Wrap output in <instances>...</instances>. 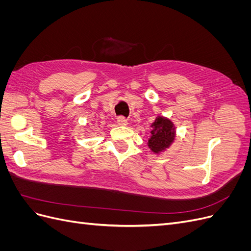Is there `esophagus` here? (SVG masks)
I'll use <instances>...</instances> for the list:
<instances>
[{"mask_svg": "<svg viewBox=\"0 0 251 251\" xmlns=\"http://www.w3.org/2000/svg\"><path fill=\"white\" fill-rule=\"evenodd\" d=\"M117 124H118L119 126H126V125H127V120H126L125 117L120 116V117H118V118H117Z\"/></svg>", "mask_w": 251, "mask_h": 251, "instance_id": "1", "label": "esophagus"}]
</instances>
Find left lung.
Returning <instances> with one entry per match:
<instances>
[{"mask_svg":"<svg viewBox=\"0 0 251 251\" xmlns=\"http://www.w3.org/2000/svg\"><path fill=\"white\" fill-rule=\"evenodd\" d=\"M151 127L148 147L155 155H160L168 151L176 140V126L170 118L158 115Z\"/></svg>","mask_w":251,"mask_h":251,"instance_id":"left-lung-1","label":"left lung"}]
</instances>
